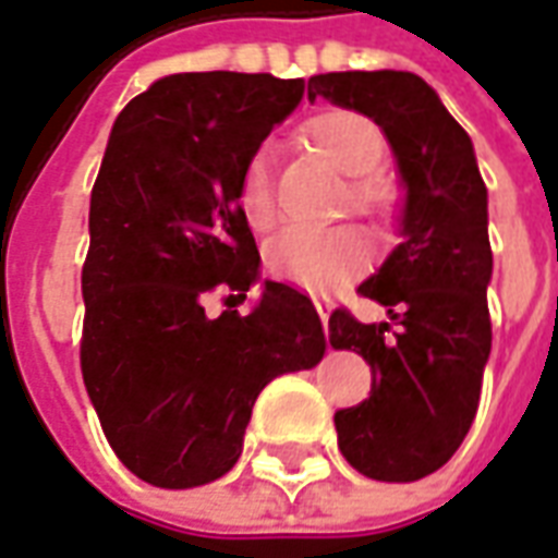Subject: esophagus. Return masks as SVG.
<instances>
[{
  "label": "esophagus",
  "instance_id": "esophagus-1",
  "mask_svg": "<svg viewBox=\"0 0 558 558\" xmlns=\"http://www.w3.org/2000/svg\"><path fill=\"white\" fill-rule=\"evenodd\" d=\"M313 303H316V313H318V318H322V325H328L333 303H330L328 298H313Z\"/></svg>",
  "mask_w": 558,
  "mask_h": 558
}]
</instances>
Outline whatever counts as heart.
<instances>
[{
	"label": "heart",
	"instance_id": "heart-1",
	"mask_svg": "<svg viewBox=\"0 0 558 558\" xmlns=\"http://www.w3.org/2000/svg\"><path fill=\"white\" fill-rule=\"evenodd\" d=\"M306 140L337 172L355 179L349 187V203L359 213H383L389 191L371 179L386 142L374 121L355 111H325L306 124ZM240 213L255 233H267L276 225V203L270 187V155L257 151L248 157L240 179ZM267 270L306 291H330L345 279L359 276L371 260V242L355 228L333 230H286L267 245Z\"/></svg>",
	"mask_w": 558,
	"mask_h": 558
}]
</instances>
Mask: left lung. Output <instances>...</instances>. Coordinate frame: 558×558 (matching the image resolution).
I'll use <instances>...</instances> for the list:
<instances>
[{
  "mask_svg": "<svg viewBox=\"0 0 558 558\" xmlns=\"http://www.w3.org/2000/svg\"><path fill=\"white\" fill-rule=\"evenodd\" d=\"M316 96L383 130L403 187L401 242L359 286L389 322L330 313V345L374 374L367 401L337 410V440L364 477L413 483L452 459L477 416L492 349L489 194L471 136L413 72H325L310 78Z\"/></svg>",
  "mask_w": 558,
  "mask_h": 558,
  "instance_id": "obj_1",
  "label": "left lung"
}]
</instances>
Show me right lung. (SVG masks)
<instances>
[{"label": "right lung", "mask_w": 558, "mask_h": 558, "mask_svg": "<svg viewBox=\"0 0 558 558\" xmlns=\"http://www.w3.org/2000/svg\"><path fill=\"white\" fill-rule=\"evenodd\" d=\"M303 90L267 72H179L111 126L81 270V374L114 456L160 489L225 477L264 386L325 355L298 288L264 279L248 317L209 319L202 306L215 287L260 281L242 169Z\"/></svg>", "instance_id": "right-lung-1"}]
</instances>
